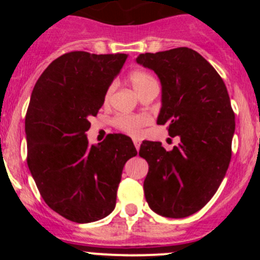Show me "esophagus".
Instances as JSON below:
<instances>
[{"mask_svg":"<svg viewBox=\"0 0 260 260\" xmlns=\"http://www.w3.org/2000/svg\"><path fill=\"white\" fill-rule=\"evenodd\" d=\"M133 143H135L136 149H137V151H138V149H140V147H141V142L137 140V138H135V140H133Z\"/></svg>","mask_w":260,"mask_h":260,"instance_id":"1","label":"esophagus"}]
</instances>
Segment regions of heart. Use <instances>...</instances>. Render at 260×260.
<instances>
[{
	"mask_svg": "<svg viewBox=\"0 0 260 260\" xmlns=\"http://www.w3.org/2000/svg\"><path fill=\"white\" fill-rule=\"evenodd\" d=\"M129 80L132 83L133 88L137 90V93L140 95H142L143 93H146L148 89L153 88V86H158V83L154 79L153 75H151L149 73L143 72V70H136V72L131 73ZM115 86L117 84L112 83L108 86L106 93V102H108L111 99L112 94L114 93ZM151 123V118L147 117V115H131V114H122L118 115L114 118L113 124L115 128H118L122 132L127 133L131 136H138L142 131V128L145 125Z\"/></svg>",
	"mask_w": 260,
	"mask_h": 260,
	"instance_id": "obj_1",
	"label": "heart"
}]
</instances>
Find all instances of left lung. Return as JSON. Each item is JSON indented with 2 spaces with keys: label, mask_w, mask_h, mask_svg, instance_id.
Here are the masks:
<instances>
[{
  "label": "left lung",
  "mask_w": 260,
  "mask_h": 260,
  "mask_svg": "<svg viewBox=\"0 0 260 260\" xmlns=\"http://www.w3.org/2000/svg\"><path fill=\"white\" fill-rule=\"evenodd\" d=\"M153 70L162 85L157 123L167 124L179 146L143 141L148 162L143 188L149 208L166 217L190 216L215 195L232 158L235 114L221 77L198 51L176 48L136 59Z\"/></svg>",
  "instance_id": "8db88e82"
}]
</instances>
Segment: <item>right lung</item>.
<instances>
[{"instance_id": "1", "label": "right lung", "mask_w": 260, "mask_h": 260, "mask_svg": "<svg viewBox=\"0 0 260 260\" xmlns=\"http://www.w3.org/2000/svg\"><path fill=\"white\" fill-rule=\"evenodd\" d=\"M127 54L72 51L44 70L25 118L27 165L50 209L85 224L115 208L125 162L137 154L129 137L108 135L89 145V118L102 108Z\"/></svg>"}]
</instances>
